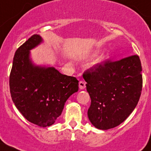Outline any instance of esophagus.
Segmentation results:
<instances>
[{
  "instance_id": "obj_1",
  "label": "esophagus",
  "mask_w": 151,
  "mask_h": 151,
  "mask_svg": "<svg viewBox=\"0 0 151 151\" xmlns=\"http://www.w3.org/2000/svg\"><path fill=\"white\" fill-rule=\"evenodd\" d=\"M78 85H79V88L81 90H83V89L85 88V85H86V83H85V81H80Z\"/></svg>"
}]
</instances>
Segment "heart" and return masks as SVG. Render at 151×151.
<instances>
[{
  "label": "heart",
  "mask_w": 151,
  "mask_h": 151,
  "mask_svg": "<svg viewBox=\"0 0 151 151\" xmlns=\"http://www.w3.org/2000/svg\"><path fill=\"white\" fill-rule=\"evenodd\" d=\"M98 52H99V50H94V51H93L91 53V57H95V56L98 54ZM108 60H109V57H108V56L106 55V54H102V55L100 56V57L93 63V66H97V67L101 66H103V65H104Z\"/></svg>",
  "instance_id": "b5f03b06"
}]
</instances>
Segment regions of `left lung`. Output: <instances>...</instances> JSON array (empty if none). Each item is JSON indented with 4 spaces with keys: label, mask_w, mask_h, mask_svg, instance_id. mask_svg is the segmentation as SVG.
Returning a JSON list of instances; mask_svg holds the SVG:
<instances>
[{
    "label": "left lung",
    "mask_w": 151,
    "mask_h": 151,
    "mask_svg": "<svg viewBox=\"0 0 151 151\" xmlns=\"http://www.w3.org/2000/svg\"><path fill=\"white\" fill-rule=\"evenodd\" d=\"M142 68L138 55L107 61L83 74L91 103L89 120L101 130L123 122L136 107L142 89Z\"/></svg>",
    "instance_id": "left-lung-1"
}]
</instances>
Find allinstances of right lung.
I'll use <instances>...</instances> for the list:
<instances>
[{
	"label": "right lung",
	"instance_id": "obj_1",
	"mask_svg": "<svg viewBox=\"0 0 151 151\" xmlns=\"http://www.w3.org/2000/svg\"><path fill=\"white\" fill-rule=\"evenodd\" d=\"M43 42L33 35L17 50L10 76V89L16 107L25 118L41 127L52 125L65 103L78 91L76 77L63 75L53 66L36 65L30 50Z\"/></svg>",
	"mask_w": 151,
	"mask_h": 151
}]
</instances>
